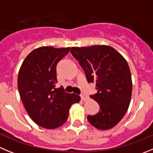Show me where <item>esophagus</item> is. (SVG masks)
I'll use <instances>...</instances> for the list:
<instances>
[{"mask_svg":"<svg viewBox=\"0 0 153 153\" xmlns=\"http://www.w3.org/2000/svg\"><path fill=\"white\" fill-rule=\"evenodd\" d=\"M81 100L84 101V102H86V101L88 100V99H89V98H88V97L87 96L86 94H81Z\"/></svg>","mask_w":153,"mask_h":153,"instance_id":"34e87169","label":"esophagus"}]
</instances>
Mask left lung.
I'll return each instance as SVG.
<instances>
[{"mask_svg": "<svg viewBox=\"0 0 153 153\" xmlns=\"http://www.w3.org/2000/svg\"><path fill=\"white\" fill-rule=\"evenodd\" d=\"M89 83H95L97 93L91 95L100 111L88 115L91 125L100 130L115 127L125 116L131 102L132 80L126 59L108 45L71 48Z\"/></svg>", "mask_w": 153, "mask_h": 153, "instance_id": "1", "label": "left lung"}]
</instances>
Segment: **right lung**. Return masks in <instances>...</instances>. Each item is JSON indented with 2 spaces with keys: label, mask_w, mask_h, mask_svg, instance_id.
<instances>
[{
  "label": "right lung",
  "mask_w": 153,
  "mask_h": 153,
  "mask_svg": "<svg viewBox=\"0 0 153 153\" xmlns=\"http://www.w3.org/2000/svg\"><path fill=\"white\" fill-rule=\"evenodd\" d=\"M70 48L41 47L24 59L18 75V89L25 110L35 124L55 129L67 121L71 105L81 97L56 88V65Z\"/></svg>",
  "instance_id": "1"
}]
</instances>
